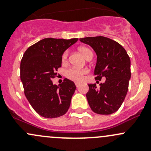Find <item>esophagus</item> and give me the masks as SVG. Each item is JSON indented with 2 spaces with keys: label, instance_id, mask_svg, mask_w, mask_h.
<instances>
[{
  "label": "esophagus",
  "instance_id": "obj_1",
  "mask_svg": "<svg viewBox=\"0 0 151 151\" xmlns=\"http://www.w3.org/2000/svg\"><path fill=\"white\" fill-rule=\"evenodd\" d=\"M75 85H76V87H77V88H78V87L80 85V84L79 83H75Z\"/></svg>",
  "mask_w": 151,
  "mask_h": 151
}]
</instances>
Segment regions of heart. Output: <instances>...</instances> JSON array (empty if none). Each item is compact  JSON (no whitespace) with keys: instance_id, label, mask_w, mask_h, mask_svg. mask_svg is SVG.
Instances as JSON below:
<instances>
[{"instance_id":"heart-1","label":"heart","mask_w":151,"mask_h":151,"mask_svg":"<svg viewBox=\"0 0 151 151\" xmlns=\"http://www.w3.org/2000/svg\"><path fill=\"white\" fill-rule=\"evenodd\" d=\"M79 51L81 52V54L85 58H88V57H93V53L91 52L89 49L86 47H82L79 48ZM68 52L66 51L62 55V60L63 62H66L68 59ZM88 72V70L87 68H68L66 72V77L69 80H73L75 82H80L83 80L85 74Z\"/></svg>"}]
</instances>
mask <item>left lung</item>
Wrapping results in <instances>:
<instances>
[{
	"mask_svg": "<svg viewBox=\"0 0 151 151\" xmlns=\"http://www.w3.org/2000/svg\"><path fill=\"white\" fill-rule=\"evenodd\" d=\"M89 45L97 55L94 69L96 80L106 79L97 87L89 84L86 97L95 113L110 115L121 106L127 94L131 78V60L126 50L115 41L104 36L80 39ZM98 82V81H97Z\"/></svg>",
	"mask_w": 151,
	"mask_h": 151,
	"instance_id": "left-lung-1",
	"label": "left lung"
}]
</instances>
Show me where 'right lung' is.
Returning a JSON list of instances; mask_svg holds the SVG:
<instances>
[{
	"mask_svg": "<svg viewBox=\"0 0 151 151\" xmlns=\"http://www.w3.org/2000/svg\"><path fill=\"white\" fill-rule=\"evenodd\" d=\"M77 41L46 38L28 47L24 53L20 79L25 95L34 110L44 118L60 117L69 108L75 84L66 78L57 85L52 80L61 67L63 52Z\"/></svg>",
	"mask_w": 151,
	"mask_h": 151,
	"instance_id": "right-lung-1",
	"label": "right lung"
}]
</instances>
